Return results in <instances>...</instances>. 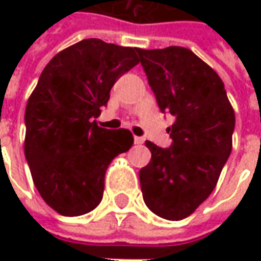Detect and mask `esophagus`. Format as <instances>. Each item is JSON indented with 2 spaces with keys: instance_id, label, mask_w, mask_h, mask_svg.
<instances>
[{
  "instance_id": "esophagus-1",
  "label": "esophagus",
  "mask_w": 261,
  "mask_h": 261,
  "mask_svg": "<svg viewBox=\"0 0 261 261\" xmlns=\"http://www.w3.org/2000/svg\"><path fill=\"white\" fill-rule=\"evenodd\" d=\"M134 141H135L136 145H141V144H144V138H141V136H135V138H134Z\"/></svg>"
}]
</instances>
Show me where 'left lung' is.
Wrapping results in <instances>:
<instances>
[{
    "instance_id": "left-lung-1",
    "label": "left lung",
    "mask_w": 261,
    "mask_h": 261,
    "mask_svg": "<svg viewBox=\"0 0 261 261\" xmlns=\"http://www.w3.org/2000/svg\"><path fill=\"white\" fill-rule=\"evenodd\" d=\"M136 52L161 112L175 116L170 148L145 142L151 161L139 171L141 190L149 211L180 221L215 189L232 149L234 109L222 80L190 49Z\"/></svg>"
}]
</instances>
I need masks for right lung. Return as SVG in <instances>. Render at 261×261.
Wrapping results in <instances>:
<instances>
[{
  "label": "right lung",
  "mask_w": 261,
  "mask_h": 261,
  "mask_svg": "<svg viewBox=\"0 0 261 261\" xmlns=\"http://www.w3.org/2000/svg\"><path fill=\"white\" fill-rule=\"evenodd\" d=\"M136 50L84 39L50 59L29 97L25 160L36 189L61 215L97 207L107 167L134 144L127 129H105L94 119L117 78L139 64Z\"/></svg>",
  "instance_id": "1"
}]
</instances>
